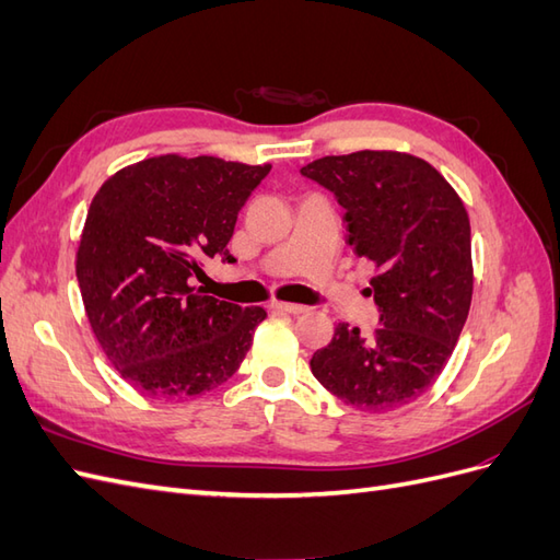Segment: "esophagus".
<instances>
[{
  "label": "esophagus",
  "instance_id": "obj_1",
  "mask_svg": "<svg viewBox=\"0 0 560 560\" xmlns=\"http://www.w3.org/2000/svg\"><path fill=\"white\" fill-rule=\"evenodd\" d=\"M270 308L278 313H290V315H301L308 311V306H301V303H282V301H273L270 303Z\"/></svg>",
  "mask_w": 560,
  "mask_h": 560
}]
</instances>
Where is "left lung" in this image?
<instances>
[{"label": "left lung", "instance_id": "8db88e82", "mask_svg": "<svg viewBox=\"0 0 560 560\" xmlns=\"http://www.w3.org/2000/svg\"><path fill=\"white\" fill-rule=\"evenodd\" d=\"M346 210L348 245L378 268L369 294L378 329L338 322L311 371L362 411H395L442 374L471 303V231L460 196L434 167L399 151H354L301 167Z\"/></svg>", "mask_w": 560, "mask_h": 560}]
</instances>
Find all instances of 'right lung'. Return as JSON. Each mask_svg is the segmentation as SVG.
Returning a JSON list of instances; mask_svg holds the SVG:
<instances>
[{
    "instance_id": "add662e5",
    "label": "right lung",
    "mask_w": 560,
    "mask_h": 560,
    "mask_svg": "<svg viewBox=\"0 0 560 560\" xmlns=\"http://www.w3.org/2000/svg\"><path fill=\"white\" fill-rule=\"evenodd\" d=\"M270 165L177 154L124 167L95 194L77 252L83 306L107 360L149 397H196L238 371L266 311L191 287L224 257Z\"/></svg>"
}]
</instances>
